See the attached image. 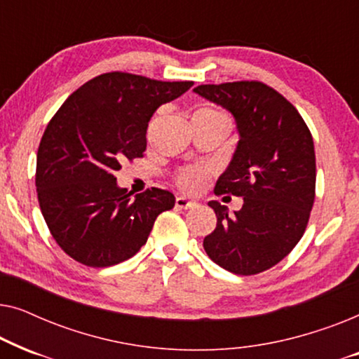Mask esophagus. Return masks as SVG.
Masks as SVG:
<instances>
[{
  "label": "esophagus",
  "mask_w": 359,
  "mask_h": 359,
  "mask_svg": "<svg viewBox=\"0 0 359 359\" xmlns=\"http://www.w3.org/2000/svg\"><path fill=\"white\" fill-rule=\"evenodd\" d=\"M175 205L178 209H194L196 205H198V203L196 201H191L188 198H184V196H178L175 201Z\"/></svg>",
  "instance_id": "1"
}]
</instances>
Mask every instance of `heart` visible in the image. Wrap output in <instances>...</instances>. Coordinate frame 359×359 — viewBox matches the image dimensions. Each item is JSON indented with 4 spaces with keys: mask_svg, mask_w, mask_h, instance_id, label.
Masks as SVG:
<instances>
[{
    "mask_svg": "<svg viewBox=\"0 0 359 359\" xmlns=\"http://www.w3.org/2000/svg\"><path fill=\"white\" fill-rule=\"evenodd\" d=\"M209 112H217L210 111ZM217 114H222V112H217ZM225 116V114H224ZM209 170L204 168V166H186V168H181L176 175V184L180 186L183 191H188V193H196L203 188L205 180H208Z\"/></svg>",
    "mask_w": 359,
    "mask_h": 359,
    "instance_id": "obj_1",
    "label": "heart"
}]
</instances>
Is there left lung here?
Here are the masks:
<instances>
[{
  "instance_id": "obj_1",
  "label": "left lung",
  "mask_w": 359,
  "mask_h": 359,
  "mask_svg": "<svg viewBox=\"0 0 359 359\" xmlns=\"http://www.w3.org/2000/svg\"><path fill=\"white\" fill-rule=\"evenodd\" d=\"M194 93L230 111L240 140L214 193L243 198L240 210L210 201L217 227L204 238L209 258L250 276L278 264L306 232L316 199L312 134L296 107L262 81L201 85Z\"/></svg>"
}]
</instances>
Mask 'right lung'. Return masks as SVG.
<instances>
[{"label":"right lung","mask_w":359,"mask_h":359,"mask_svg":"<svg viewBox=\"0 0 359 359\" xmlns=\"http://www.w3.org/2000/svg\"><path fill=\"white\" fill-rule=\"evenodd\" d=\"M193 85L102 73L48 122L37 150V199L52 237L75 262L91 268L126 262L145 245L155 219L173 209L170 191L151 188L132 198L114 171L144 156L150 117Z\"/></svg>","instance_id":"obj_1"}]
</instances>
